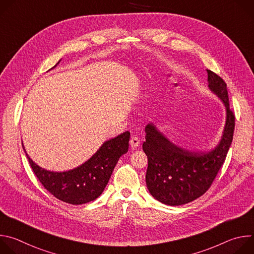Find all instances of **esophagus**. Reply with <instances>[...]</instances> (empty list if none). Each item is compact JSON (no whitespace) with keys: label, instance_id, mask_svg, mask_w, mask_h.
<instances>
[{"label":"esophagus","instance_id":"esophagus-1","mask_svg":"<svg viewBox=\"0 0 254 254\" xmlns=\"http://www.w3.org/2000/svg\"><path fill=\"white\" fill-rule=\"evenodd\" d=\"M139 143H140V141L137 136H131V138L129 139V144H130L131 149H136L139 146Z\"/></svg>","mask_w":254,"mask_h":254}]
</instances>
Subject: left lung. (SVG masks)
Returning <instances> with one entry per match:
<instances>
[{"label": "left lung", "instance_id": "8db88e82", "mask_svg": "<svg viewBox=\"0 0 254 254\" xmlns=\"http://www.w3.org/2000/svg\"><path fill=\"white\" fill-rule=\"evenodd\" d=\"M209 88L218 95L226 107V124L222 138L213 151L194 153L181 149L161 133L153 124L146 127L142 150L148 157L147 187L154 198L179 206L201 197L211 187L222 167L235 127V116L230 110L225 81L215 72L207 70Z\"/></svg>", "mask_w": 254, "mask_h": 254}]
</instances>
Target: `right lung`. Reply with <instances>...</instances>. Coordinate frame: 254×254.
<instances>
[{
    "label": "right lung",
    "mask_w": 254,
    "mask_h": 254,
    "mask_svg": "<svg viewBox=\"0 0 254 254\" xmlns=\"http://www.w3.org/2000/svg\"><path fill=\"white\" fill-rule=\"evenodd\" d=\"M129 135L130 133L126 131L105 141L87 162L67 172L44 170L36 165L27 154L26 156L34 174L48 192L63 202L80 205L101 195L119 159L128 150Z\"/></svg>",
    "instance_id": "add662e5"
}]
</instances>
